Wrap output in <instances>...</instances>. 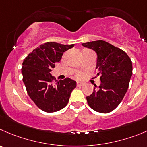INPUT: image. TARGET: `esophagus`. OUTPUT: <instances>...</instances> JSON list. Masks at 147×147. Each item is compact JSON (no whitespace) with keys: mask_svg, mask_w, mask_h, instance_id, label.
<instances>
[{"mask_svg":"<svg viewBox=\"0 0 147 147\" xmlns=\"http://www.w3.org/2000/svg\"><path fill=\"white\" fill-rule=\"evenodd\" d=\"M84 85V83H82V82H77V86H82Z\"/></svg>","mask_w":147,"mask_h":147,"instance_id":"esophagus-1","label":"esophagus"}]
</instances>
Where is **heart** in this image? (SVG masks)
<instances>
[{"label": "heart", "mask_w": 147, "mask_h": 147, "mask_svg": "<svg viewBox=\"0 0 147 147\" xmlns=\"http://www.w3.org/2000/svg\"><path fill=\"white\" fill-rule=\"evenodd\" d=\"M76 76L78 78V79H81V78H82V76H83V74H82V73L79 72V73H77V74H76Z\"/></svg>", "instance_id": "heart-1"}]
</instances>
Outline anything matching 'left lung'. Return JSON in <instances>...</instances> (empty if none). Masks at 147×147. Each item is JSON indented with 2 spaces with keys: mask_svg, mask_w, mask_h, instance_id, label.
I'll return each instance as SVG.
<instances>
[{
  "mask_svg": "<svg viewBox=\"0 0 147 147\" xmlns=\"http://www.w3.org/2000/svg\"><path fill=\"white\" fill-rule=\"evenodd\" d=\"M82 45L97 54V68L101 84L86 97L92 109L107 113L116 108L123 99L132 76V62L126 53L103 40L89 42Z\"/></svg>",
  "mask_w": 147,
  "mask_h": 147,
  "instance_id": "8db88e82",
  "label": "left lung"
}]
</instances>
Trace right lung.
I'll list each match as a JSON object with an SVG mask.
<instances>
[{"instance_id": "obj_1", "label": "right lung", "mask_w": 147, "mask_h": 147, "mask_svg": "<svg viewBox=\"0 0 147 147\" xmlns=\"http://www.w3.org/2000/svg\"><path fill=\"white\" fill-rule=\"evenodd\" d=\"M74 46L48 42L33 50L24 60L22 73L26 92L43 111L53 113L65 107L76 86V82L70 78L58 81L50 74L63 53Z\"/></svg>"}]
</instances>
